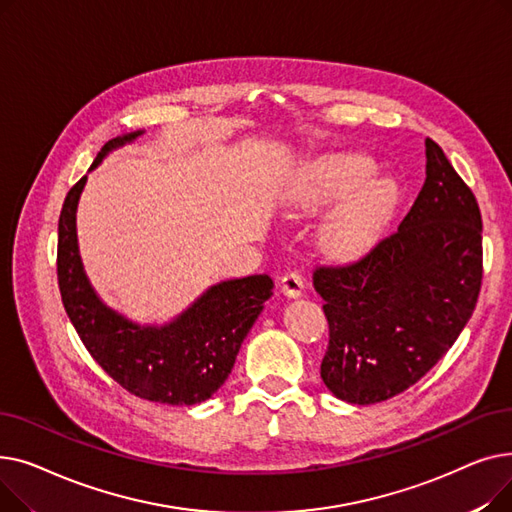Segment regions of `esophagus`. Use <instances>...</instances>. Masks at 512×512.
Returning <instances> with one entry per match:
<instances>
[{
	"instance_id": "34e87169",
	"label": "esophagus",
	"mask_w": 512,
	"mask_h": 512,
	"mask_svg": "<svg viewBox=\"0 0 512 512\" xmlns=\"http://www.w3.org/2000/svg\"><path fill=\"white\" fill-rule=\"evenodd\" d=\"M280 286H282V292L286 294V297H290V299H297V297H301V294H303V288H305L301 272L294 270V272L284 274V276H282Z\"/></svg>"
}]
</instances>
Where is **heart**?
I'll use <instances>...</instances> for the list:
<instances>
[{
	"label": "heart",
	"instance_id": "b5f03b06",
	"mask_svg": "<svg viewBox=\"0 0 512 512\" xmlns=\"http://www.w3.org/2000/svg\"><path fill=\"white\" fill-rule=\"evenodd\" d=\"M375 174V164L359 153L317 157L294 178L286 207L294 213H315L342 202L328 215L321 232L324 247L336 257H359L380 238L394 205V188Z\"/></svg>",
	"mask_w": 512,
	"mask_h": 512
}]
</instances>
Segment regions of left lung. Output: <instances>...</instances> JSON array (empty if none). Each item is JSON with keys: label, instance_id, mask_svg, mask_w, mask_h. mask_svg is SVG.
Wrapping results in <instances>:
<instances>
[{"label": "left lung", "instance_id": "1", "mask_svg": "<svg viewBox=\"0 0 512 512\" xmlns=\"http://www.w3.org/2000/svg\"><path fill=\"white\" fill-rule=\"evenodd\" d=\"M425 157V182L398 230L357 261L313 272L330 324L321 380L351 405L419 382L459 338L479 297V205L432 139Z\"/></svg>", "mask_w": 512, "mask_h": 512}]
</instances>
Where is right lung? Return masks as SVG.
I'll return each mask as SVG.
<instances>
[{"label":"right lung","mask_w":512,"mask_h":512,"mask_svg":"<svg viewBox=\"0 0 512 512\" xmlns=\"http://www.w3.org/2000/svg\"><path fill=\"white\" fill-rule=\"evenodd\" d=\"M141 134L137 130L107 141L91 170ZM85 184L87 176L70 188L58 224V284L74 330L101 369L134 396L176 407L211 398L228 380L242 340L272 297V278L259 274L224 280L207 288L170 324H134L97 297L80 261L76 207Z\"/></svg>","instance_id":"right-lung-1"}]
</instances>
